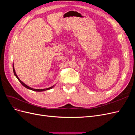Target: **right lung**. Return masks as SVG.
<instances>
[{"label":"right lung","instance_id":"1","mask_svg":"<svg viewBox=\"0 0 135 135\" xmlns=\"http://www.w3.org/2000/svg\"><path fill=\"white\" fill-rule=\"evenodd\" d=\"M13 73H14L15 75L16 76V78H17V79L19 80L20 82L22 84L23 86H24L27 89H30V90L36 91V92H42V91H47V90H49V89H51L54 88L55 87V85H52V86H51V87H49V88H44V89H34V88H31L29 86H28V85H27L26 84L24 83L22 81H21V80L20 79V78L18 77V76L17 75V74H16V71H15V68H14V64H13Z\"/></svg>","mask_w":135,"mask_h":135}]
</instances>
